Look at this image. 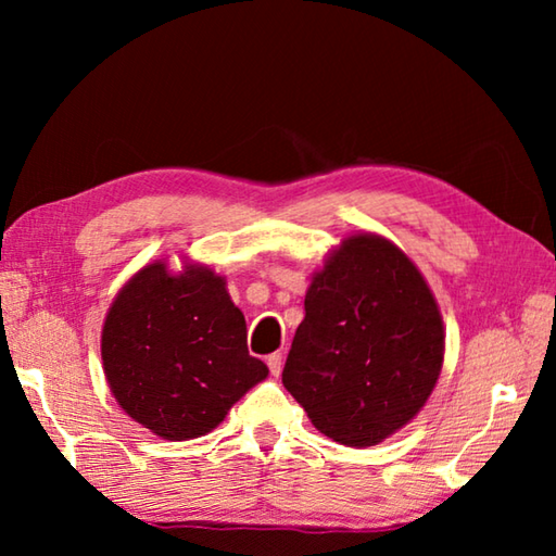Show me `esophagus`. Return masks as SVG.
<instances>
[{"instance_id": "obj_1", "label": "esophagus", "mask_w": 556, "mask_h": 556, "mask_svg": "<svg viewBox=\"0 0 556 556\" xmlns=\"http://www.w3.org/2000/svg\"><path fill=\"white\" fill-rule=\"evenodd\" d=\"M267 365H269V372L275 375V378H279L281 365H285V355H281V353H271V355L267 357Z\"/></svg>"}]
</instances>
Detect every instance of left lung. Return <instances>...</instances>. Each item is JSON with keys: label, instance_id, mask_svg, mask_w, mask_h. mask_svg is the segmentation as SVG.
I'll use <instances>...</instances> for the list:
<instances>
[{"label": "left lung", "instance_id": "8db88e82", "mask_svg": "<svg viewBox=\"0 0 556 556\" xmlns=\"http://www.w3.org/2000/svg\"><path fill=\"white\" fill-rule=\"evenodd\" d=\"M281 382L312 425L365 448L417 417L444 365V321L397 244L355 232L314 271Z\"/></svg>", "mask_w": 556, "mask_h": 556}]
</instances>
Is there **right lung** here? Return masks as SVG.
Masks as SVG:
<instances>
[{"instance_id": "1", "label": "right lung", "mask_w": 556, "mask_h": 556, "mask_svg": "<svg viewBox=\"0 0 556 556\" xmlns=\"http://www.w3.org/2000/svg\"><path fill=\"white\" fill-rule=\"evenodd\" d=\"M100 353L119 407L166 441L208 434L269 375L248 353V326L225 277L199 262L139 269L112 301Z\"/></svg>"}]
</instances>
